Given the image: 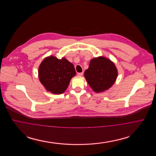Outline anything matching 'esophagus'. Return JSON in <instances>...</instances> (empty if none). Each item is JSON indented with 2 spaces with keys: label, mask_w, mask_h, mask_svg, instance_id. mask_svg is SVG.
Segmentation results:
<instances>
[{
  "label": "esophagus",
  "mask_w": 156,
  "mask_h": 156,
  "mask_svg": "<svg viewBox=\"0 0 156 156\" xmlns=\"http://www.w3.org/2000/svg\"><path fill=\"white\" fill-rule=\"evenodd\" d=\"M82 75H83V73H78L77 75H78V76H82Z\"/></svg>",
  "instance_id": "obj_1"
}]
</instances>
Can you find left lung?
Returning <instances> with one entry per match:
<instances>
[{
  "instance_id": "8db88e82",
  "label": "left lung",
  "mask_w": 156,
  "mask_h": 156,
  "mask_svg": "<svg viewBox=\"0 0 156 156\" xmlns=\"http://www.w3.org/2000/svg\"><path fill=\"white\" fill-rule=\"evenodd\" d=\"M118 71L111 59L100 56L90 61L84 76L92 90L99 93L109 89L116 81Z\"/></svg>"
}]
</instances>
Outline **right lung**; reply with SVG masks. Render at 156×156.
I'll return each instance as SVG.
<instances>
[{"label":"right lung","mask_w":156,"mask_h":156,"mask_svg":"<svg viewBox=\"0 0 156 156\" xmlns=\"http://www.w3.org/2000/svg\"><path fill=\"white\" fill-rule=\"evenodd\" d=\"M38 78L47 91L61 94L67 89L76 74L74 65L66 58L58 59L50 55L45 58L38 67Z\"/></svg>","instance_id":"obj_1"}]
</instances>
